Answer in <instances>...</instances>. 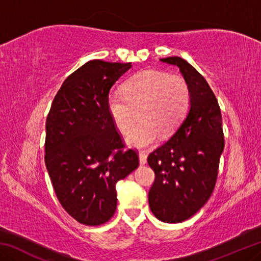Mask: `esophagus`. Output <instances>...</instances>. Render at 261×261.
Segmentation results:
<instances>
[{"label": "esophagus", "instance_id": "1", "mask_svg": "<svg viewBox=\"0 0 261 261\" xmlns=\"http://www.w3.org/2000/svg\"><path fill=\"white\" fill-rule=\"evenodd\" d=\"M146 162H147V155L144 152H140L139 153V163H140L141 166H143Z\"/></svg>", "mask_w": 261, "mask_h": 261}]
</instances>
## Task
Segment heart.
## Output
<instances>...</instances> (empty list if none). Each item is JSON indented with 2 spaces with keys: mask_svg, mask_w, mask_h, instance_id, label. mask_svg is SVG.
<instances>
[{
  "mask_svg": "<svg viewBox=\"0 0 261 261\" xmlns=\"http://www.w3.org/2000/svg\"><path fill=\"white\" fill-rule=\"evenodd\" d=\"M191 103V91L185 78L159 70H143L134 74L123 93L112 92L107 109L114 124L127 134L139 112L141 122L126 136V143L135 148H145L156 143L160 132L169 136L184 120Z\"/></svg>",
  "mask_w": 261,
  "mask_h": 261,
  "instance_id": "heart-1",
  "label": "heart"
}]
</instances>
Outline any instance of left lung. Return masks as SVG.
<instances>
[{
	"label": "left lung",
	"mask_w": 261,
	"mask_h": 261,
	"mask_svg": "<svg viewBox=\"0 0 261 261\" xmlns=\"http://www.w3.org/2000/svg\"><path fill=\"white\" fill-rule=\"evenodd\" d=\"M160 61L178 67L191 103L175 134L147 158L155 173L148 204L156 219L178 223L196 214L213 192L224 147L222 116L213 91L191 64L178 56Z\"/></svg>",
	"instance_id": "1"
}]
</instances>
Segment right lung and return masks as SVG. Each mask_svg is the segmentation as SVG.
I'll return each instance as SVG.
<instances>
[{
	"mask_svg": "<svg viewBox=\"0 0 261 261\" xmlns=\"http://www.w3.org/2000/svg\"><path fill=\"white\" fill-rule=\"evenodd\" d=\"M130 68L87 62L62 84L47 116L45 163L53 188L67 213L86 226L112 219L116 183L139 166L107 109L110 88Z\"/></svg>",
	"mask_w": 261,
	"mask_h": 261,
	"instance_id": "obj_1",
	"label": "right lung"
}]
</instances>
